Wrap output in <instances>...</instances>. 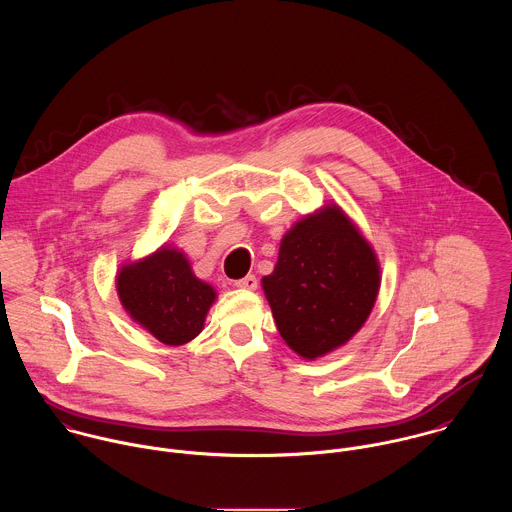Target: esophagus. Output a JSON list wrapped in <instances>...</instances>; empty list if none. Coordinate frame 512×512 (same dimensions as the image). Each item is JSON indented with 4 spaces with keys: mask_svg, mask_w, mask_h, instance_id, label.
Here are the masks:
<instances>
[{
    "mask_svg": "<svg viewBox=\"0 0 512 512\" xmlns=\"http://www.w3.org/2000/svg\"><path fill=\"white\" fill-rule=\"evenodd\" d=\"M234 286H236V288H240V290H256V288H258V280H256V276L248 274L246 278L236 280V282H234Z\"/></svg>",
    "mask_w": 512,
    "mask_h": 512,
    "instance_id": "obj_1",
    "label": "esophagus"
}]
</instances>
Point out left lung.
<instances>
[{"mask_svg":"<svg viewBox=\"0 0 512 512\" xmlns=\"http://www.w3.org/2000/svg\"><path fill=\"white\" fill-rule=\"evenodd\" d=\"M262 288L282 339L313 361L363 327L380 288V266L353 220L329 205L286 232Z\"/></svg>","mask_w":512,"mask_h":512,"instance_id":"obj_1","label":"left lung"}]
</instances>
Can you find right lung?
I'll return each instance as SVG.
<instances>
[{"label":"right lung","mask_w":512,"mask_h":512,"mask_svg":"<svg viewBox=\"0 0 512 512\" xmlns=\"http://www.w3.org/2000/svg\"><path fill=\"white\" fill-rule=\"evenodd\" d=\"M116 288L130 317L157 341L177 347L195 339L217 292L201 282L183 252L161 246L120 268Z\"/></svg>","instance_id":"obj_1"}]
</instances>
